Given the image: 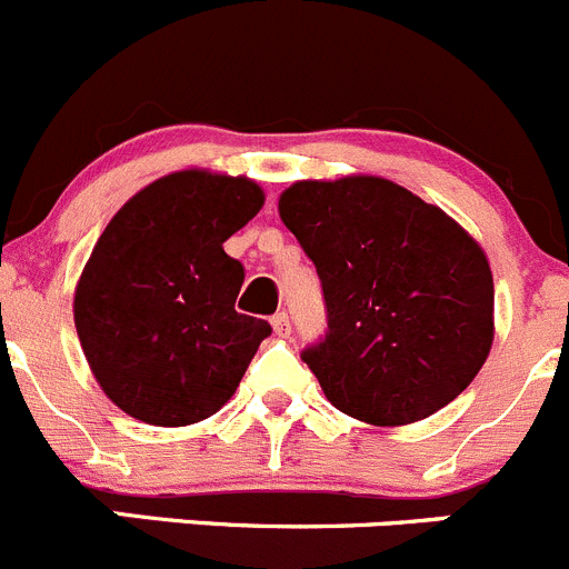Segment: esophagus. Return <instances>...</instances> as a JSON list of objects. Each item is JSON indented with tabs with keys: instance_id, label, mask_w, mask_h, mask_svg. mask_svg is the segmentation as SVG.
<instances>
[{
	"instance_id": "esophagus-1",
	"label": "esophagus",
	"mask_w": 569,
	"mask_h": 569,
	"mask_svg": "<svg viewBox=\"0 0 569 569\" xmlns=\"http://www.w3.org/2000/svg\"><path fill=\"white\" fill-rule=\"evenodd\" d=\"M272 331L278 333V337H286V333L291 331V326H289V315H286V311H280V315H274V317H272Z\"/></svg>"
}]
</instances>
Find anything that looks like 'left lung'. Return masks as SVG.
Here are the masks:
<instances>
[{
	"label": "left lung",
	"mask_w": 569,
	"mask_h": 569,
	"mask_svg": "<svg viewBox=\"0 0 569 569\" xmlns=\"http://www.w3.org/2000/svg\"><path fill=\"white\" fill-rule=\"evenodd\" d=\"M278 212L322 280L328 333L302 362L339 412L405 427L475 381L493 342V278L452 216L368 173L300 179Z\"/></svg>",
	"instance_id": "1"
}]
</instances>
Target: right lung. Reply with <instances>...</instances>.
<instances>
[{
  "instance_id": "1",
  "label": "right lung",
  "mask_w": 569,
  "mask_h": 569,
  "mask_svg": "<svg viewBox=\"0 0 569 569\" xmlns=\"http://www.w3.org/2000/svg\"><path fill=\"white\" fill-rule=\"evenodd\" d=\"M267 201L254 179L184 168L137 190L100 232L72 315L100 390L151 427L219 412L269 322L238 315L243 267L224 241Z\"/></svg>"
}]
</instances>
